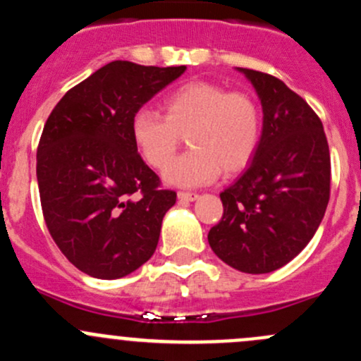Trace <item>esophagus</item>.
<instances>
[{"mask_svg": "<svg viewBox=\"0 0 361 361\" xmlns=\"http://www.w3.org/2000/svg\"><path fill=\"white\" fill-rule=\"evenodd\" d=\"M178 199H180V201L190 202V201H195V199H199V194L197 192H178Z\"/></svg>", "mask_w": 361, "mask_h": 361, "instance_id": "34e87169", "label": "esophagus"}]
</instances>
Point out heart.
I'll use <instances>...</instances> for the list:
<instances>
[{"label":"heart","instance_id":"heart-1","mask_svg":"<svg viewBox=\"0 0 361 361\" xmlns=\"http://www.w3.org/2000/svg\"><path fill=\"white\" fill-rule=\"evenodd\" d=\"M162 115L141 108L130 118V136L141 157L164 167L183 136L192 150L169 164L164 178L178 187H197L224 173H239L253 160L262 141L264 116L245 90L213 82H188L166 94Z\"/></svg>","mask_w":361,"mask_h":361}]
</instances>
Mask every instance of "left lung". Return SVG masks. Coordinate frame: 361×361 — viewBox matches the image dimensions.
Returning a JSON list of instances; mask_svg holds the SVG:
<instances>
[{
	"label": "left lung",
	"instance_id": "obj_1",
	"mask_svg": "<svg viewBox=\"0 0 361 361\" xmlns=\"http://www.w3.org/2000/svg\"><path fill=\"white\" fill-rule=\"evenodd\" d=\"M253 83L264 130L243 176L220 194L207 234L218 258L248 274L288 264L318 231L330 199V150L314 110L276 76L239 68Z\"/></svg>",
	"mask_w": 361,
	"mask_h": 361
}]
</instances>
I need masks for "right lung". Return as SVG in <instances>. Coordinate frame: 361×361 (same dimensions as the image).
Returning a JSON list of instances; mask_svg holds the SVG:
<instances>
[{"instance_id":"add662e5","label":"right lung","mask_w":361,"mask_h":361,"mask_svg":"<svg viewBox=\"0 0 361 361\" xmlns=\"http://www.w3.org/2000/svg\"><path fill=\"white\" fill-rule=\"evenodd\" d=\"M185 69L113 61L47 118L36 152L43 218L64 257L92 278H123L157 248L176 192L137 154L130 118Z\"/></svg>"}]
</instances>
